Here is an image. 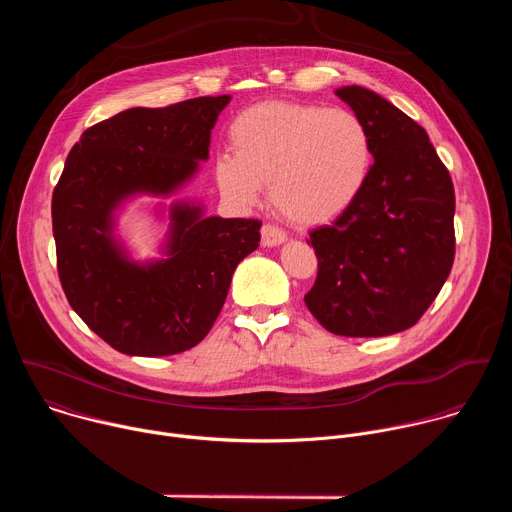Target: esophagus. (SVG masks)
I'll list each match as a JSON object with an SVG mask.
<instances>
[{
	"instance_id": "obj_1",
	"label": "esophagus",
	"mask_w": 512,
	"mask_h": 512,
	"mask_svg": "<svg viewBox=\"0 0 512 512\" xmlns=\"http://www.w3.org/2000/svg\"><path fill=\"white\" fill-rule=\"evenodd\" d=\"M285 239H287V235H285L279 227L269 225V223L261 227V245H263V247H277V245H281Z\"/></svg>"
}]
</instances>
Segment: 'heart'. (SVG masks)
<instances>
[{
  "mask_svg": "<svg viewBox=\"0 0 512 512\" xmlns=\"http://www.w3.org/2000/svg\"><path fill=\"white\" fill-rule=\"evenodd\" d=\"M231 148L214 164L216 184L253 206L269 184L273 206L298 225H320L348 210L373 168V135L354 111L267 101L231 123Z\"/></svg>",
  "mask_w": 512,
  "mask_h": 512,
  "instance_id": "b5f03b06",
  "label": "heart"
}]
</instances>
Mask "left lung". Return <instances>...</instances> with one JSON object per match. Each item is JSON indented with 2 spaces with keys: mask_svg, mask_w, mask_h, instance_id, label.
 <instances>
[{
  "mask_svg": "<svg viewBox=\"0 0 512 512\" xmlns=\"http://www.w3.org/2000/svg\"><path fill=\"white\" fill-rule=\"evenodd\" d=\"M336 95L367 123L375 164L356 202L310 231L318 277L304 302L332 334L389 336L417 324L452 271L454 184L401 109L356 85Z\"/></svg>",
  "mask_w": 512,
  "mask_h": 512,
  "instance_id": "1",
  "label": "left lung"
}]
</instances>
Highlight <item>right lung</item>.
<instances>
[{
  "label": "right lung",
  "mask_w": 512,
  "mask_h": 512,
  "mask_svg": "<svg viewBox=\"0 0 512 512\" xmlns=\"http://www.w3.org/2000/svg\"><path fill=\"white\" fill-rule=\"evenodd\" d=\"M229 101L121 111L89 127L66 158L52 194L58 277L70 308L123 354L196 346L221 314L237 265L259 247L255 218L204 216L186 200L170 206L164 259L137 263L115 237L127 200L172 196L198 172Z\"/></svg>",
  "instance_id": "right-lung-1"
}]
</instances>
